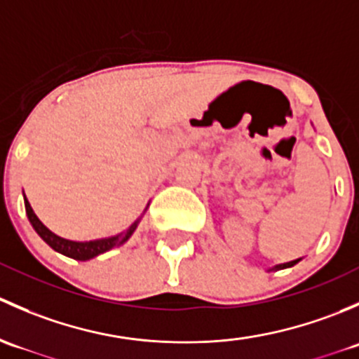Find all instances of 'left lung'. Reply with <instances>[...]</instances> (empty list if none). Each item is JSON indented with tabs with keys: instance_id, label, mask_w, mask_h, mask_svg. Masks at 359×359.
I'll return each instance as SVG.
<instances>
[{
	"instance_id": "8db88e82",
	"label": "left lung",
	"mask_w": 359,
	"mask_h": 359,
	"mask_svg": "<svg viewBox=\"0 0 359 359\" xmlns=\"http://www.w3.org/2000/svg\"><path fill=\"white\" fill-rule=\"evenodd\" d=\"M300 259H297V260H292V262H287V264H280V266H274L273 269L271 271H274V269H285V267H292V266H295L297 262H299Z\"/></svg>"
}]
</instances>
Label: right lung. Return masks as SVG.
Here are the masks:
<instances>
[{
    "label": "right lung",
    "mask_w": 359,
    "mask_h": 359,
    "mask_svg": "<svg viewBox=\"0 0 359 359\" xmlns=\"http://www.w3.org/2000/svg\"><path fill=\"white\" fill-rule=\"evenodd\" d=\"M24 203H25V213H27L29 217V222L32 224L36 233L43 238V241H46V243L55 250V252L64 253V255L71 257V259H76V260H90L93 259V257L100 255V253L107 252V250L119 247V245H123L130 236H132L133 231L137 229V224H139V220H135V222H133L125 233L116 234V236L112 238H106V240L71 241V240H64V238L57 236V234H53L48 227L43 226L41 220H39L38 217H36V213L32 212L31 205H29L27 198L25 196H24Z\"/></svg>",
    "instance_id": "obj_1"
}]
</instances>
